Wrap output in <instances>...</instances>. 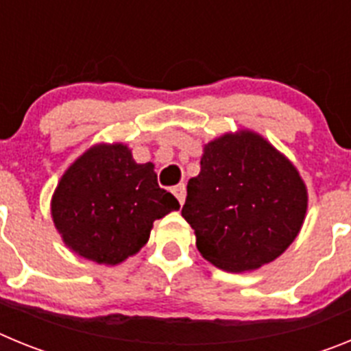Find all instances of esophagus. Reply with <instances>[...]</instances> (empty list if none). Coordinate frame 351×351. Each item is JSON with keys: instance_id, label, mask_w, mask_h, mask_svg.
<instances>
[{"instance_id": "obj_1", "label": "esophagus", "mask_w": 351, "mask_h": 351, "mask_svg": "<svg viewBox=\"0 0 351 351\" xmlns=\"http://www.w3.org/2000/svg\"><path fill=\"white\" fill-rule=\"evenodd\" d=\"M172 193L176 195V198L179 200V204H184V198H186V186L184 184H178L172 188Z\"/></svg>"}]
</instances>
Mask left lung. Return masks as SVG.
<instances>
[{
  "mask_svg": "<svg viewBox=\"0 0 351 351\" xmlns=\"http://www.w3.org/2000/svg\"><path fill=\"white\" fill-rule=\"evenodd\" d=\"M306 209L295 167L260 135L243 132L206 145L181 214L204 258L241 272L278 258L299 234Z\"/></svg>",
  "mask_w": 351,
  "mask_h": 351,
  "instance_id": "left-lung-1",
  "label": "left lung"
}]
</instances>
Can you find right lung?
<instances>
[{
  "label": "right lung",
  "mask_w": 351,
  "mask_h": 351,
  "mask_svg": "<svg viewBox=\"0 0 351 351\" xmlns=\"http://www.w3.org/2000/svg\"><path fill=\"white\" fill-rule=\"evenodd\" d=\"M153 163L138 165L123 144L95 145L64 172L52 198L56 228L71 251L116 265L147 243L154 219L178 210Z\"/></svg>",
  "instance_id": "add662e5"
}]
</instances>
